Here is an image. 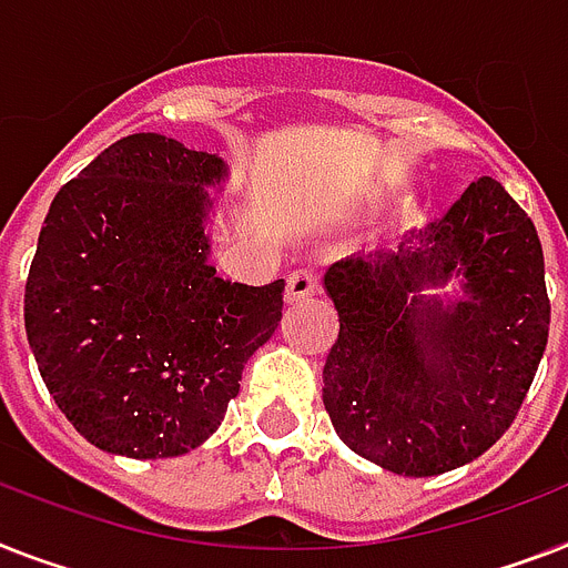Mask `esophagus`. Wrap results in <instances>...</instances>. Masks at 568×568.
Here are the masks:
<instances>
[{
    "label": "esophagus",
    "instance_id": "1",
    "mask_svg": "<svg viewBox=\"0 0 568 568\" xmlns=\"http://www.w3.org/2000/svg\"><path fill=\"white\" fill-rule=\"evenodd\" d=\"M317 292V274L312 268H300L294 274H288V285H285V300L288 303H297V300H306Z\"/></svg>",
    "mask_w": 568,
    "mask_h": 568
}]
</instances>
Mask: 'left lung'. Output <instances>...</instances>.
I'll return each instance as SVG.
<instances>
[{
    "label": "left lung",
    "instance_id": "1",
    "mask_svg": "<svg viewBox=\"0 0 568 568\" xmlns=\"http://www.w3.org/2000/svg\"><path fill=\"white\" fill-rule=\"evenodd\" d=\"M462 280L458 301L423 298ZM338 341L324 405L338 437L396 476H440L514 423L546 353L551 303L534 221L499 180H473L444 219L396 251L324 276Z\"/></svg>",
    "mask_w": 568,
    "mask_h": 568
}]
</instances>
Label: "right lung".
<instances>
[{
    "instance_id": "1",
    "label": "right lung",
    "mask_w": 568,
    "mask_h": 568,
    "mask_svg": "<svg viewBox=\"0 0 568 568\" xmlns=\"http://www.w3.org/2000/svg\"><path fill=\"white\" fill-rule=\"evenodd\" d=\"M227 165L131 133L54 195L26 283V332L72 426L113 455L174 458L221 426L283 317V280L230 283L204 224Z\"/></svg>"
}]
</instances>
